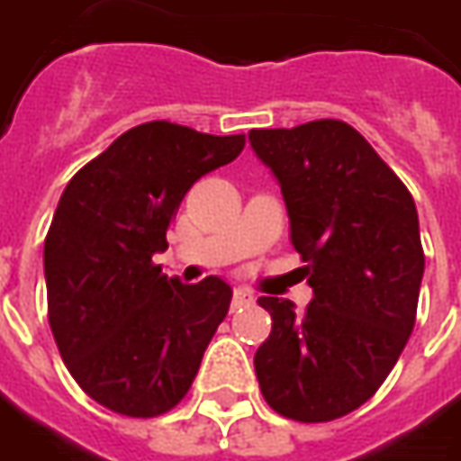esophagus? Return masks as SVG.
I'll list each match as a JSON object with an SVG mask.
<instances>
[{
    "label": "esophagus",
    "mask_w": 461,
    "mask_h": 461,
    "mask_svg": "<svg viewBox=\"0 0 461 461\" xmlns=\"http://www.w3.org/2000/svg\"><path fill=\"white\" fill-rule=\"evenodd\" d=\"M249 304H254L252 292H249V289H241V286H237V289H234V297H231V309L249 307Z\"/></svg>",
    "instance_id": "34e87169"
}]
</instances>
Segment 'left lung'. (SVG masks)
<instances>
[{
  "mask_svg": "<svg viewBox=\"0 0 461 461\" xmlns=\"http://www.w3.org/2000/svg\"><path fill=\"white\" fill-rule=\"evenodd\" d=\"M249 144L282 186L314 292L304 312L259 297L272 314V334L254 354L259 389L286 420H337L382 387L414 330L424 275L417 207L339 119L252 130Z\"/></svg>",
  "mask_w": 461,
  "mask_h": 461,
  "instance_id": "left-lung-1",
  "label": "left lung"
}]
</instances>
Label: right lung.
<instances>
[{"label":"right lung","instance_id":"right-lung-1","mask_svg":"<svg viewBox=\"0 0 461 461\" xmlns=\"http://www.w3.org/2000/svg\"><path fill=\"white\" fill-rule=\"evenodd\" d=\"M244 134L172 122L124 131L62 192L44 240L50 327L77 384L124 417H157L192 387L227 317L220 276L182 285L152 262L199 176L237 159Z\"/></svg>","mask_w":461,"mask_h":461}]
</instances>
